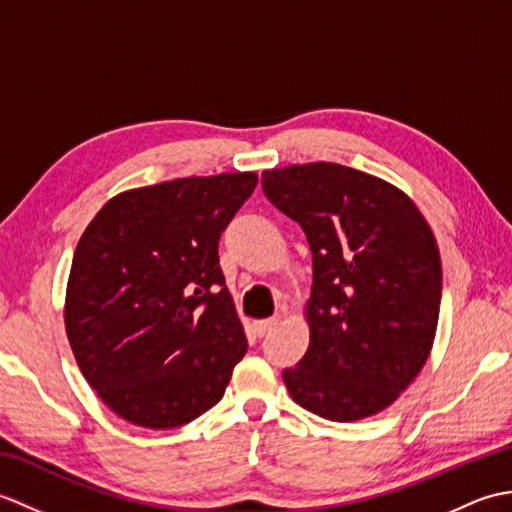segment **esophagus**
Returning a JSON list of instances; mask_svg holds the SVG:
<instances>
[{"mask_svg":"<svg viewBox=\"0 0 512 512\" xmlns=\"http://www.w3.org/2000/svg\"><path fill=\"white\" fill-rule=\"evenodd\" d=\"M279 325V317H270V319H262V321H255V332L259 336H266L273 332Z\"/></svg>","mask_w":512,"mask_h":512,"instance_id":"34e87169","label":"esophagus"}]
</instances>
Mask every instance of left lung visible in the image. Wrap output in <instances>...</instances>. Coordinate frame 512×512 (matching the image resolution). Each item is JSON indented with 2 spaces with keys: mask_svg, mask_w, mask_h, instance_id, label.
<instances>
[{
  "mask_svg": "<svg viewBox=\"0 0 512 512\" xmlns=\"http://www.w3.org/2000/svg\"><path fill=\"white\" fill-rule=\"evenodd\" d=\"M262 189L312 250L310 345L284 369L290 396L325 420L374 416L413 383L436 339V237L407 193L336 162L268 169Z\"/></svg>",
  "mask_w": 512,
  "mask_h": 512,
  "instance_id": "obj_1",
  "label": "left lung"
}]
</instances>
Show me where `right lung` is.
I'll return each mask as SVG.
<instances>
[{
    "label": "right lung",
    "instance_id": "add662e5",
    "mask_svg": "<svg viewBox=\"0 0 512 512\" xmlns=\"http://www.w3.org/2000/svg\"><path fill=\"white\" fill-rule=\"evenodd\" d=\"M257 173L178 178L105 202L76 244L65 332L116 416L176 429L220 402L248 341L217 257Z\"/></svg>",
    "mask_w": 512,
    "mask_h": 512
}]
</instances>
